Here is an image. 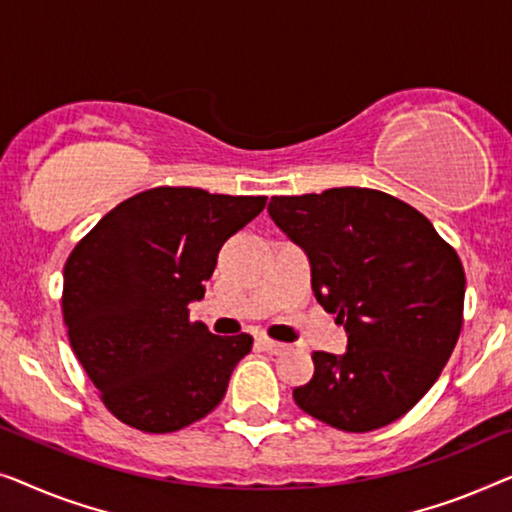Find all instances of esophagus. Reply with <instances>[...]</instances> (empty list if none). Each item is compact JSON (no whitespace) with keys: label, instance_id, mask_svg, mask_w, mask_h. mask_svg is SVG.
<instances>
[{"label":"esophagus","instance_id":"obj_1","mask_svg":"<svg viewBox=\"0 0 512 512\" xmlns=\"http://www.w3.org/2000/svg\"><path fill=\"white\" fill-rule=\"evenodd\" d=\"M257 345H259V348H262L264 352H269V355H280V352L287 350L285 343L271 341V338H266V336H259V338H257Z\"/></svg>","mask_w":512,"mask_h":512}]
</instances>
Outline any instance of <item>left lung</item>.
Segmentation results:
<instances>
[{"label":"left lung","mask_w":512,"mask_h":512,"mask_svg":"<svg viewBox=\"0 0 512 512\" xmlns=\"http://www.w3.org/2000/svg\"><path fill=\"white\" fill-rule=\"evenodd\" d=\"M269 215L311 262L315 299L348 334L313 352L292 397L341 431L385 427L441 376L462 331L466 278L455 248L413 206L369 187L271 197Z\"/></svg>","instance_id":"8db88e82"}]
</instances>
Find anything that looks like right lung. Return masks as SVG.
I'll use <instances>...</instances> for the list:
<instances>
[{
    "label": "right lung",
    "mask_w": 512,
    "mask_h": 512,
    "mask_svg": "<svg viewBox=\"0 0 512 512\" xmlns=\"http://www.w3.org/2000/svg\"><path fill=\"white\" fill-rule=\"evenodd\" d=\"M266 197L153 187L106 213L64 264L62 313L74 355L129 427L169 434L225 397L253 336L190 322L229 236Z\"/></svg>",
    "instance_id": "obj_1"
}]
</instances>
